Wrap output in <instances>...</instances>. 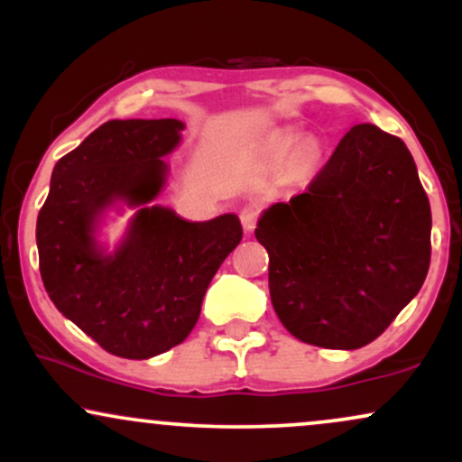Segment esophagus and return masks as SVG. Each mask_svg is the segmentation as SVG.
<instances>
[{"instance_id":"1","label":"esophagus","mask_w":462,"mask_h":462,"mask_svg":"<svg viewBox=\"0 0 462 462\" xmlns=\"http://www.w3.org/2000/svg\"><path fill=\"white\" fill-rule=\"evenodd\" d=\"M261 213H263V208H261V204H256V201L243 206V208H241V224L247 232H252L254 227H256L258 219H261Z\"/></svg>"}]
</instances>
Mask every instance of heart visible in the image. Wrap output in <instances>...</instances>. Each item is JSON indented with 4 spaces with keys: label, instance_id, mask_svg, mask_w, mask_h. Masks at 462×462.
<instances>
[{
    "label": "heart",
    "instance_id": "1",
    "mask_svg": "<svg viewBox=\"0 0 462 462\" xmlns=\"http://www.w3.org/2000/svg\"><path fill=\"white\" fill-rule=\"evenodd\" d=\"M295 145H298V136H295L293 132H280V134H275L273 150L278 153H289ZM315 156H317L315 147H312L310 143H304V145L295 152V158H293L295 171H306V169L312 164V161H315Z\"/></svg>",
    "mask_w": 462,
    "mask_h": 462
}]
</instances>
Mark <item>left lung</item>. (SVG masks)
Returning <instances> with one entry per match:
<instances>
[{
    "label": "left lung",
    "mask_w": 462,
    "mask_h": 462,
    "mask_svg": "<svg viewBox=\"0 0 462 462\" xmlns=\"http://www.w3.org/2000/svg\"><path fill=\"white\" fill-rule=\"evenodd\" d=\"M430 227L404 141L354 125L309 189L258 221L275 315L309 346H367L421 289Z\"/></svg>",
    "instance_id": "left-lung-1"
}]
</instances>
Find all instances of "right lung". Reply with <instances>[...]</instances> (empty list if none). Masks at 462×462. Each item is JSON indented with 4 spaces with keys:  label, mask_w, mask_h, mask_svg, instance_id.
Returning a JSON list of instances; mask_svg holds the SVG:
<instances>
[{
    "label": "right lung",
    "mask_w": 462,
    "mask_h": 462,
    "mask_svg": "<svg viewBox=\"0 0 462 462\" xmlns=\"http://www.w3.org/2000/svg\"><path fill=\"white\" fill-rule=\"evenodd\" d=\"M178 119H113L56 162L36 221L39 269L56 309L106 352L143 360L189 337L201 300L241 243L236 215L190 224L145 206L164 184L162 156L180 143ZM124 199L143 208L115 254L94 243V221Z\"/></svg>",
    "instance_id": "1"
}]
</instances>
